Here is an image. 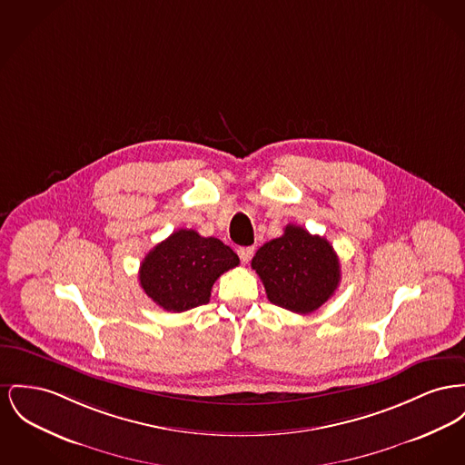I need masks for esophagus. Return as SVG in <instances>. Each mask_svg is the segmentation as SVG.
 <instances>
[{
	"label": "esophagus",
	"instance_id": "obj_1",
	"mask_svg": "<svg viewBox=\"0 0 465 465\" xmlns=\"http://www.w3.org/2000/svg\"><path fill=\"white\" fill-rule=\"evenodd\" d=\"M239 258H241V262L242 263H249V260L252 258V254H254V247H239Z\"/></svg>",
	"mask_w": 465,
	"mask_h": 465
}]
</instances>
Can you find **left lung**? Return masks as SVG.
Segmentation results:
<instances>
[{
    "instance_id": "8db88e82",
    "label": "left lung",
    "mask_w": 465,
    "mask_h": 465,
    "mask_svg": "<svg viewBox=\"0 0 465 465\" xmlns=\"http://www.w3.org/2000/svg\"><path fill=\"white\" fill-rule=\"evenodd\" d=\"M252 271L260 275L273 305L309 314L335 293L341 265L325 237L311 235L297 224L256 251Z\"/></svg>"
}]
</instances>
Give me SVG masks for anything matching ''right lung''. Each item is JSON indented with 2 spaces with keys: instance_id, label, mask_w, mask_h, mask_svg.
Listing matches in <instances>:
<instances>
[{
  "instance_id": "obj_1",
  "label": "right lung",
  "mask_w": 465,
  "mask_h": 465,
  "mask_svg": "<svg viewBox=\"0 0 465 465\" xmlns=\"http://www.w3.org/2000/svg\"><path fill=\"white\" fill-rule=\"evenodd\" d=\"M237 265L232 247L181 228L147 252L138 279L145 295L164 311L184 312L211 301L216 279Z\"/></svg>"
}]
</instances>
